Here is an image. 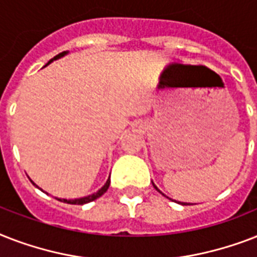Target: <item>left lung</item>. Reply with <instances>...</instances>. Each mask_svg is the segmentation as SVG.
I'll return each instance as SVG.
<instances>
[{
    "instance_id": "1",
    "label": "left lung",
    "mask_w": 257,
    "mask_h": 257,
    "mask_svg": "<svg viewBox=\"0 0 257 257\" xmlns=\"http://www.w3.org/2000/svg\"><path fill=\"white\" fill-rule=\"evenodd\" d=\"M152 185H153V187H155V189H156V191H159V192H160V193H161V195H163V196H165V195H164V193H163V192H161V191H160V189H159V188H157V187H156V185H155V183H153V181H152ZM165 197H167V199H169L168 196H165ZM171 200H172V199H171ZM175 201H176V200H175ZM180 204H183V205H188V204H187V203H180Z\"/></svg>"
}]
</instances>
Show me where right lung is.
Segmentation results:
<instances>
[{
    "label": "right lung",
    "instance_id": "right-lung-1",
    "mask_svg": "<svg viewBox=\"0 0 257 257\" xmlns=\"http://www.w3.org/2000/svg\"><path fill=\"white\" fill-rule=\"evenodd\" d=\"M68 53H69V52H68V50H66V52H62V53L57 54V56H56V57L52 58V60H50V61L48 62V64H46L45 66L49 65L50 62H53L54 60H58V58L64 57V56H66V54H68ZM30 181H32V180H30ZM32 184H33V185H36V184H34L33 181H32ZM109 184H110V176H109L108 180H106V183H105L104 185H102V187H101L100 189H98V191L94 192V193H92V195L84 196V197H80V199H58V197H56V199L60 200V201H62V203H66V204H77V205H82V204L90 203V201H93V200L98 199V197H100V196L104 195L105 192L108 191ZM36 187H37V185H36ZM37 188H38V189H41V188H40V187H37ZM41 191H42V189H41Z\"/></svg>",
    "mask_w": 257,
    "mask_h": 257
}]
</instances>
